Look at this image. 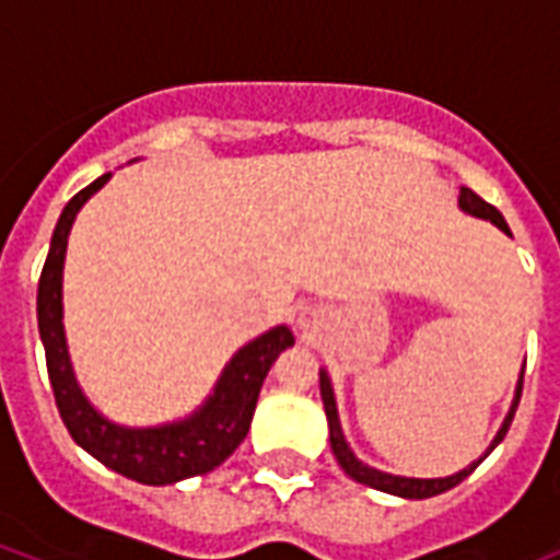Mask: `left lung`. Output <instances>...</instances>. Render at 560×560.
<instances>
[{
  "instance_id": "8db88e82",
  "label": "left lung",
  "mask_w": 560,
  "mask_h": 560,
  "mask_svg": "<svg viewBox=\"0 0 560 560\" xmlns=\"http://www.w3.org/2000/svg\"><path fill=\"white\" fill-rule=\"evenodd\" d=\"M459 209L470 218H479V220H491L497 229H503L505 235H509V223L500 211L486 202L479 194H474L470 188H462L459 191ZM319 392H323V404H325V416H328V430H331V451L340 462V468L349 474L354 482H363L369 488H377V491H386V494H395V497H404V500H427V497H435L442 494V491H451L453 486H459L462 479L470 477L474 468H477L479 462L486 459L488 453L494 451L497 444L503 442L505 433H509V427H512V418H514V409L521 404V392H523V372L517 377V389H514V400L512 407H509V416L503 418V424L497 430L494 442L488 444V451L482 459L470 462L468 468H462L459 474H451V477H439V479H418V477H398V474H386V470H377L366 462H360L354 456V451L349 447L346 442V435H342V427H340V412H337V398H334V386H331V377L325 369H319Z\"/></svg>"
}]
</instances>
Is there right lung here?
Returning a JSON list of instances; mask_svg holds the SVG:
<instances>
[{"instance_id": "obj_1", "label": "right lung", "mask_w": 560, "mask_h": 560, "mask_svg": "<svg viewBox=\"0 0 560 560\" xmlns=\"http://www.w3.org/2000/svg\"><path fill=\"white\" fill-rule=\"evenodd\" d=\"M109 177L113 174H104L90 183L60 211L37 288L39 340L46 346L48 381L55 389L57 409L74 442L121 477L144 482V486H171L179 479L209 474L235 453L237 444L249 433L264 377L281 351L290 349L296 340L288 325H276L261 337H255L253 342H246L223 366L202 407L171 424L125 427L109 421L104 412L92 407V400L83 395L81 383L74 377L69 346H66L63 261L78 211L92 194L107 186Z\"/></svg>"}]
</instances>
